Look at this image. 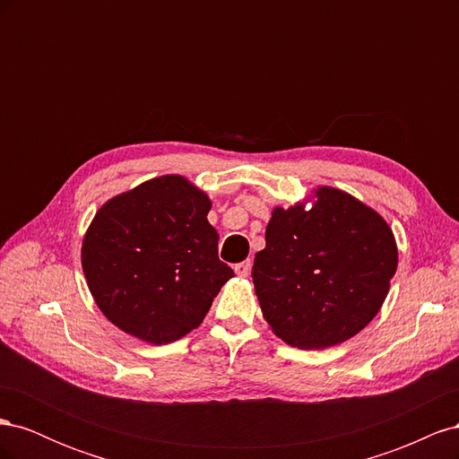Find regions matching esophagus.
I'll return each mask as SVG.
<instances>
[{
  "mask_svg": "<svg viewBox=\"0 0 459 459\" xmlns=\"http://www.w3.org/2000/svg\"><path fill=\"white\" fill-rule=\"evenodd\" d=\"M251 260H243V262H239V264H235L233 266V270H235V273H238L239 277H247L248 273H251Z\"/></svg>",
  "mask_w": 459,
  "mask_h": 459,
  "instance_id": "34e87169",
  "label": "esophagus"
}]
</instances>
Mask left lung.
I'll use <instances>...</instances> for the list:
<instances>
[{
    "mask_svg": "<svg viewBox=\"0 0 459 459\" xmlns=\"http://www.w3.org/2000/svg\"><path fill=\"white\" fill-rule=\"evenodd\" d=\"M314 204L275 206L253 281L264 319L299 349L349 341L381 310L398 251L386 221L349 193L317 187Z\"/></svg>",
    "mask_w": 459,
    "mask_h": 459,
    "instance_id": "left-lung-1",
    "label": "left lung"
}]
</instances>
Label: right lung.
<instances>
[{
	"instance_id": "1",
	"label": "right lung",
	"mask_w": 459,
	"mask_h": 459,
	"mask_svg": "<svg viewBox=\"0 0 459 459\" xmlns=\"http://www.w3.org/2000/svg\"><path fill=\"white\" fill-rule=\"evenodd\" d=\"M211 199L184 176H160L107 201L84 235L82 268L97 307L151 344L201 325L233 270L218 258Z\"/></svg>"
}]
</instances>
